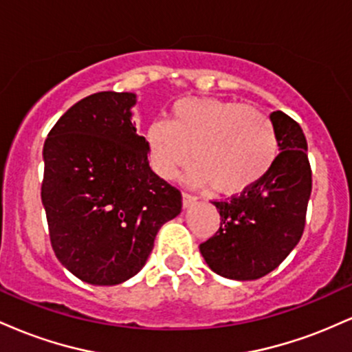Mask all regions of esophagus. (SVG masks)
I'll return each instance as SVG.
<instances>
[{
  "label": "esophagus",
  "mask_w": 352,
  "mask_h": 352,
  "mask_svg": "<svg viewBox=\"0 0 352 352\" xmlns=\"http://www.w3.org/2000/svg\"><path fill=\"white\" fill-rule=\"evenodd\" d=\"M195 201H197V197L195 195H192V193H187V192L182 193V204H184V208L192 207V205L195 204Z\"/></svg>",
  "instance_id": "obj_1"
}]
</instances>
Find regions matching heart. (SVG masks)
<instances>
[{
  "instance_id": "heart-1",
  "label": "heart",
  "mask_w": 352,
  "mask_h": 352,
  "mask_svg": "<svg viewBox=\"0 0 352 352\" xmlns=\"http://www.w3.org/2000/svg\"><path fill=\"white\" fill-rule=\"evenodd\" d=\"M153 170L173 179L192 157L190 182L212 185L221 195H238L276 162L278 135L268 114L253 106L213 98H185L170 119L153 120L145 132Z\"/></svg>"
}]
</instances>
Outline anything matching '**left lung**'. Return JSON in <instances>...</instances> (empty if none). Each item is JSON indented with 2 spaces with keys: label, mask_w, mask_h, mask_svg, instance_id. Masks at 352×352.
I'll return each instance as SVG.
<instances>
[{
  "label": "left lung",
  "mask_w": 352,
  "mask_h": 352,
  "mask_svg": "<svg viewBox=\"0 0 352 352\" xmlns=\"http://www.w3.org/2000/svg\"><path fill=\"white\" fill-rule=\"evenodd\" d=\"M280 153L256 185L230 200H215L220 228L200 245L207 265L230 280H258L292 253L301 240L311 195L308 144L296 120L270 114Z\"/></svg>",
  "instance_id": "1"
}]
</instances>
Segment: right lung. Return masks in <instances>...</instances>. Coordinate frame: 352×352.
I'll use <instances>...</instances> for the list:
<instances>
[{
    "mask_svg": "<svg viewBox=\"0 0 352 352\" xmlns=\"http://www.w3.org/2000/svg\"><path fill=\"white\" fill-rule=\"evenodd\" d=\"M134 106L132 92H96L67 109L44 142L51 246L91 285H119L139 273L157 232L182 210L180 190L148 165Z\"/></svg>",
    "mask_w": 352,
    "mask_h": 352,
    "instance_id": "1",
    "label": "right lung"
}]
</instances>
